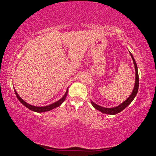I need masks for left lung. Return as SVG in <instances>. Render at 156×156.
Returning <instances> with one entry per match:
<instances>
[{
    "mask_svg": "<svg viewBox=\"0 0 156 156\" xmlns=\"http://www.w3.org/2000/svg\"><path fill=\"white\" fill-rule=\"evenodd\" d=\"M129 55L131 56V57L133 60V63H134V67H135V72H136V77H135V84H134V89H133L132 92L131 93L128 98H127L126 100L123 101V103H121L119 105L113 108H105V107H102L101 106H99L98 104H96L95 103L93 102V101L91 100L90 102H91V104L95 108V109H97L99 111H100L101 112L104 113V114H107V115H116L117 113L120 112L126 108L129 105L131 104L132 101L134 100V99L135 98L136 95L137 93H138V86H139V78H138V67H137V65L136 61L134 60V56H132L131 52H129Z\"/></svg>",
    "mask_w": 156,
    "mask_h": 156,
    "instance_id": "8db88e82",
    "label": "left lung"
}]
</instances>
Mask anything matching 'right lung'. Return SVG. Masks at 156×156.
Returning <instances> with one entry per match:
<instances>
[{
  "instance_id": "right-lung-1",
  "label": "right lung",
  "mask_w": 156,
  "mask_h": 156,
  "mask_svg": "<svg viewBox=\"0 0 156 156\" xmlns=\"http://www.w3.org/2000/svg\"><path fill=\"white\" fill-rule=\"evenodd\" d=\"M14 91H15V93H16V97H17V98L18 99V100L20 101V102L22 104H23L24 106H26L27 108H29V110H32V111L36 112H44L50 111V110H52L54 108H55L58 107L59 106L61 105L62 103H63V101H65V100H66V96L67 95V92H68V88H67V90H66V93H65V95L60 99V100L55 101V103L51 104H50V105H48L46 106H35L30 105V104L27 103L26 101L22 100V99L20 97L19 95L18 94V93L16 92V90H14Z\"/></svg>"
}]
</instances>
